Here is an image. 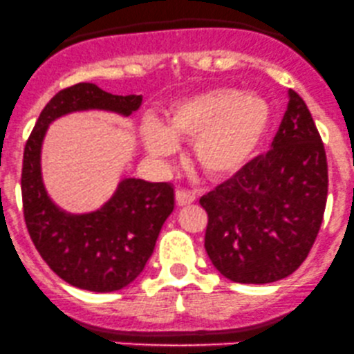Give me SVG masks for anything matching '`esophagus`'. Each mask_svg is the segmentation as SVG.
Returning a JSON list of instances; mask_svg holds the SVG:
<instances>
[{"instance_id":"1","label":"esophagus","mask_w":354,"mask_h":354,"mask_svg":"<svg viewBox=\"0 0 354 354\" xmlns=\"http://www.w3.org/2000/svg\"><path fill=\"white\" fill-rule=\"evenodd\" d=\"M196 201V196L191 191H185V189H177L176 192V203L177 206H189Z\"/></svg>"}]
</instances>
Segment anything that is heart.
<instances>
[{
    "label": "heart",
    "mask_w": 354,
    "mask_h": 354,
    "mask_svg": "<svg viewBox=\"0 0 354 354\" xmlns=\"http://www.w3.org/2000/svg\"><path fill=\"white\" fill-rule=\"evenodd\" d=\"M268 102L254 93L216 87L178 101L165 127L148 123L145 147L153 158L177 151V142H194L196 160L214 176L238 170L253 157L270 128Z\"/></svg>",
    "instance_id": "b5f03b06"
}]
</instances>
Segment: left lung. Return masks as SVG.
<instances>
[{
  "instance_id": "obj_1",
  "label": "left lung",
  "mask_w": 354,
  "mask_h": 354,
  "mask_svg": "<svg viewBox=\"0 0 354 354\" xmlns=\"http://www.w3.org/2000/svg\"><path fill=\"white\" fill-rule=\"evenodd\" d=\"M326 201L324 143L306 102L290 89L272 150L201 197L212 265L238 283L285 279L313 248Z\"/></svg>"
}]
</instances>
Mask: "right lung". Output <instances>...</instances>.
<instances>
[{
  "instance_id": "1",
  "label": "right lung",
  "mask_w": 354,
  "mask_h": 354,
  "mask_svg": "<svg viewBox=\"0 0 354 354\" xmlns=\"http://www.w3.org/2000/svg\"><path fill=\"white\" fill-rule=\"evenodd\" d=\"M142 96H116L91 82L59 91L26 140L21 169V199L26 230L37 252L67 283L91 292H115L131 283L151 257L163 223L174 211L169 182L123 178L111 199L86 214L57 207L44 187L41 142L57 118L86 109L130 116Z\"/></svg>"
}]
</instances>
